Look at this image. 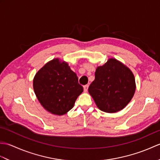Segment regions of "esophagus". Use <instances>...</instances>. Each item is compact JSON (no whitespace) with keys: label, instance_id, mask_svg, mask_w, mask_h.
<instances>
[{"label":"esophagus","instance_id":"obj_1","mask_svg":"<svg viewBox=\"0 0 160 160\" xmlns=\"http://www.w3.org/2000/svg\"><path fill=\"white\" fill-rule=\"evenodd\" d=\"M88 88H89V85H85V86H84V92H87V91H88Z\"/></svg>","mask_w":160,"mask_h":160}]
</instances>
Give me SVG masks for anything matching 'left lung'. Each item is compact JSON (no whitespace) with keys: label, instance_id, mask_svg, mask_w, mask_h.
Here are the masks:
<instances>
[{"label":"left lung","instance_id":"left-lung-1","mask_svg":"<svg viewBox=\"0 0 160 160\" xmlns=\"http://www.w3.org/2000/svg\"><path fill=\"white\" fill-rule=\"evenodd\" d=\"M136 84L131 69L115 58L96 68L89 93L98 108L106 113L121 111L134 96Z\"/></svg>","mask_w":160,"mask_h":160}]
</instances>
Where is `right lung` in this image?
I'll use <instances>...</instances> for the list:
<instances>
[{"mask_svg":"<svg viewBox=\"0 0 160 160\" xmlns=\"http://www.w3.org/2000/svg\"><path fill=\"white\" fill-rule=\"evenodd\" d=\"M33 87L43 108L57 115L70 111L83 91L76 73L59 58L49 61L36 73Z\"/></svg>","mask_w":160,"mask_h":160,"instance_id":"right-lung-1","label":"right lung"}]
</instances>
